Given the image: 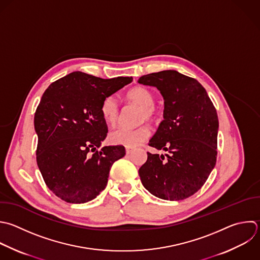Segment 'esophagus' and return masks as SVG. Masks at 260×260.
<instances>
[{
    "mask_svg": "<svg viewBox=\"0 0 260 260\" xmlns=\"http://www.w3.org/2000/svg\"><path fill=\"white\" fill-rule=\"evenodd\" d=\"M132 151H133V148H130V147H126V153H127V154H130Z\"/></svg>",
    "mask_w": 260,
    "mask_h": 260,
    "instance_id": "obj_1",
    "label": "esophagus"
}]
</instances>
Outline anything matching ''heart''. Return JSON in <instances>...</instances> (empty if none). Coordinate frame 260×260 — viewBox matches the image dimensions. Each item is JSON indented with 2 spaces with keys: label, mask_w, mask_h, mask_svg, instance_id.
<instances>
[{
  "label": "heart",
  "mask_w": 260,
  "mask_h": 260,
  "mask_svg": "<svg viewBox=\"0 0 260 260\" xmlns=\"http://www.w3.org/2000/svg\"><path fill=\"white\" fill-rule=\"evenodd\" d=\"M125 99L140 107L138 113V121L152 122L155 120L157 115L156 107L154 106L155 96L154 93L144 87L136 86L126 92ZM119 105L114 96H106L101 104V113L105 121L110 125H115L119 118ZM150 134L149 127L145 124L140 125L133 129L118 128L113 130L109 139L113 144L124 145L128 147H135L144 142Z\"/></svg>",
  "instance_id": "obj_1"
}]
</instances>
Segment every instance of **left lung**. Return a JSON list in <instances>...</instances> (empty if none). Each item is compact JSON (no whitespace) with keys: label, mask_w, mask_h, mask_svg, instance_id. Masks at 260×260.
I'll return each mask as SVG.
<instances>
[{"label":"left lung","mask_w":260,"mask_h":260,"mask_svg":"<svg viewBox=\"0 0 260 260\" xmlns=\"http://www.w3.org/2000/svg\"><path fill=\"white\" fill-rule=\"evenodd\" d=\"M138 82L155 86L164 96V120L148 145L168 151L147 152L138 172L142 185L165 200L188 198L203 186L216 162V110L196 79L175 70L143 75Z\"/></svg>","instance_id":"obj_1"}]
</instances>
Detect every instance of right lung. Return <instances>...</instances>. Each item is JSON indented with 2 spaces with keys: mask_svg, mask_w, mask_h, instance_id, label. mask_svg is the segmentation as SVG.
<instances>
[{
  "mask_svg": "<svg viewBox=\"0 0 260 260\" xmlns=\"http://www.w3.org/2000/svg\"><path fill=\"white\" fill-rule=\"evenodd\" d=\"M131 81L77 71L53 82L43 94L35 114L37 162L48 188L62 200L94 199L106 188L113 164L126 154L123 145L101 147L108 133L101 104Z\"/></svg>",
  "mask_w": 260,
  "mask_h": 260,
  "instance_id": "1",
  "label": "right lung"
}]
</instances>
